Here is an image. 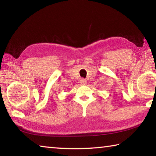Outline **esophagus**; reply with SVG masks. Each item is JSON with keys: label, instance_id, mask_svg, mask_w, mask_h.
I'll use <instances>...</instances> for the list:
<instances>
[{"label": "esophagus", "instance_id": "obj_1", "mask_svg": "<svg viewBox=\"0 0 156 156\" xmlns=\"http://www.w3.org/2000/svg\"><path fill=\"white\" fill-rule=\"evenodd\" d=\"M80 84H82V85H85V84H87V80H85V79L82 78L80 80Z\"/></svg>", "mask_w": 156, "mask_h": 156}]
</instances>
